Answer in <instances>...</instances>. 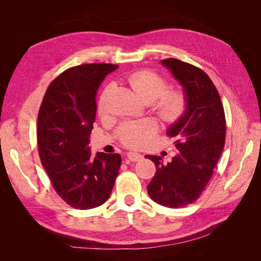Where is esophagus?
I'll return each mask as SVG.
<instances>
[{
  "mask_svg": "<svg viewBox=\"0 0 261 261\" xmlns=\"http://www.w3.org/2000/svg\"><path fill=\"white\" fill-rule=\"evenodd\" d=\"M127 158L130 161L136 162L143 159V154H140L138 152H127Z\"/></svg>",
  "mask_w": 261,
  "mask_h": 261,
  "instance_id": "esophagus-1",
  "label": "esophagus"
}]
</instances>
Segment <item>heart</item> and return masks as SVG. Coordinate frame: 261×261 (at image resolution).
<instances>
[{"label": "heart", "mask_w": 261, "mask_h": 261, "mask_svg": "<svg viewBox=\"0 0 261 261\" xmlns=\"http://www.w3.org/2000/svg\"><path fill=\"white\" fill-rule=\"evenodd\" d=\"M132 89L147 103L154 102V111L163 121L173 123L183 115L186 100L183 92L178 90L167 91L168 83L163 77L151 70H138L128 77ZM99 110H105L103 97L100 99ZM158 126L151 120L123 125L120 129V138L127 147L137 148L146 144L156 132Z\"/></svg>", "instance_id": "obj_1"}]
</instances>
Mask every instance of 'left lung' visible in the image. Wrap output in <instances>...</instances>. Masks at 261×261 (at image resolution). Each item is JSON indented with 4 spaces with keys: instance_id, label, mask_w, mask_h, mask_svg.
<instances>
[{
    "instance_id": "1",
    "label": "left lung",
    "mask_w": 261,
    "mask_h": 261,
    "mask_svg": "<svg viewBox=\"0 0 261 261\" xmlns=\"http://www.w3.org/2000/svg\"><path fill=\"white\" fill-rule=\"evenodd\" d=\"M161 64L181 86L186 108L167 129L178 153L168 163L161 156H145L156 168L147 191L161 206L180 208L198 199L223 151L224 109L215 85L200 68L176 59L162 60Z\"/></svg>"
}]
</instances>
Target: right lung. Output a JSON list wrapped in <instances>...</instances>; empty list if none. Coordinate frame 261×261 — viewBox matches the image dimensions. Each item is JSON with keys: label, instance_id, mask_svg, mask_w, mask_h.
Returning a JSON list of instances; mask_svg holds the SVG:
<instances>
[{"label": "right lung", "instance_id": "add662e5", "mask_svg": "<svg viewBox=\"0 0 261 261\" xmlns=\"http://www.w3.org/2000/svg\"><path fill=\"white\" fill-rule=\"evenodd\" d=\"M117 67L84 64L68 68L51 83L38 114L41 163L55 192L80 210L99 207L109 199L121 167L118 153L97 152L93 158L88 147L97 91Z\"/></svg>", "mask_w": 261, "mask_h": 261}]
</instances>
